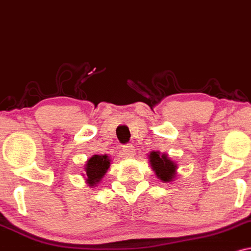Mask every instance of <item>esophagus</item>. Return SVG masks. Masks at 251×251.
<instances>
[{
  "label": "esophagus",
  "instance_id": "1",
  "mask_svg": "<svg viewBox=\"0 0 251 251\" xmlns=\"http://www.w3.org/2000/svg\"><path fill=\"white\" fill-rule=\"evenodd\" d=\"M123 155L126 157H132L135 155V147L132 144H126V146H123Z\"/></svg>",
  "mask_w": 251,
  "mask_h": 251
}]
</instances>
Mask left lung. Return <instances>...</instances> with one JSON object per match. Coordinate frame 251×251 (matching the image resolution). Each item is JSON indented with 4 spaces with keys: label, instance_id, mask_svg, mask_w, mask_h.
Returning <instances> with one entry per match:
<instances>
[{
    "label": "left lung",
    "instance_id": "obj_1",
    "mask_svg": "<svg viewBox=\"0 0 251 251\" xmlns=\"http://www.w3.org/2000/svg\"><path fill=\"white\" fill-rule=\"evenodd\" d=\"M150 164L152 170L156 173L157 177L163 182H169L176 175V164L172 160L168 158L166 154H160L157 151H152L149 155Z\"/></svg>",
    "mask_w": 251,
    "mask_h": 251
}]
</instances>
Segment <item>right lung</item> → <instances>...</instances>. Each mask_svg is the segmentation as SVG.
Segmentation results:
<instances>
[{
	"instance_id": "right-lung-1",
	"label": "right lung",
	"mask_w": 251,
	"mask_h": 251,
	"mask_svg": "<svg viewBox=\"0 0 251 251\" xmlns=\"http://www.w3.org/2000/svg\"><path fill=\"white\" fill-rule=\"evenodd\" d=\"M110 167V160L107 155H94L89 158L85 166V173H87L88 184L93 187L107 173L108 168Z\"/></svg>"
}]
</instances>
